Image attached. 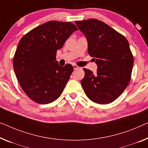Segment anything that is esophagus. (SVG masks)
I'll return each mask as SVG.
<instances>
[{
    "label": "esophagus",
    "instance_id": "obj_1",
    "mask_svg": "<svg viewBox=\"0 0 148 148\" xmlns=\"http://www.w3.org/2000/svg\"><path fill=\"white\" fill-rule=\"evenodd\" d=\"M73 68H74V70H77V69H78V68H79V67L78 66L76 65V64H74L73 65Z\"/></svg>",
    "mask_w": 148,
    "mask_h": 148
}]
</instances>
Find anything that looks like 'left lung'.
I'll return each mask as SVG.
<instances>
[{"label":"left lung","mask_w":148,"mask_h":148,"mask_svg":"<svg viewBox=\"0 0 148 148\" xmlns=\"http://www.w3.org/2000/svg\"><path fill=\"white\" fill-rule=\"evenodd\" d=\"M86 37L88 52L98 66L96 74L83 68L81 80L86 95L92 102L108 104L120 96L131 80L134 56L122 34L99 20L75 21Z\"/></svg>","instance_id":"left-lung-1"}]
</instances>
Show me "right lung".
<instances>
[{"label":"right lung","instance_id":"right-lung-1","mask_svg":"<svg viewBox=\"0 0 148 148\" xmlns=\"http://www.w3.org/2000/svg\"><path fill=\"white\" fill-rule=\"evenodd\" d=\"M77 30L72 23L52 21L34 28L19 41L13 67L22 89L34 102L51 103L62 93L74 68L70 64L59 65L56 52Z\"/></svg>","mask_w":148,"mask_h":148}]
</instances>
